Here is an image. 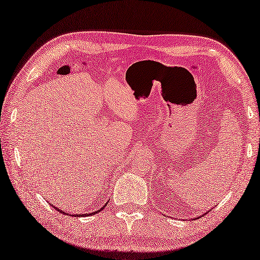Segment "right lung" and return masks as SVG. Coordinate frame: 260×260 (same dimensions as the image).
Here are the masks:
<instances>
[{"instance_id":"obj_1","label":"right lung","mask_w":260,"mask_h":260,"mask_svg":"<svg viewBox=\"0 0 260 260\" xmlns=\"http://www.w3.org/2000/svg\"><path fill=\"white\" fill-rule=\"evenodd\" d=\"M51 206H52V208L53 209H56L57 211H61V209H59V208H57V207H53V204L52 203H50ZM107 204V203H106ZM106 204H105L104 207H102V209H99V210H97V211H93V212H91V213H88V214H70L71 217H88V215H91V214H96V213H98V212H101V210H103V209H105V207H106ZM62 213H64V212H62Z\"/></svg>"}]
</instances>
